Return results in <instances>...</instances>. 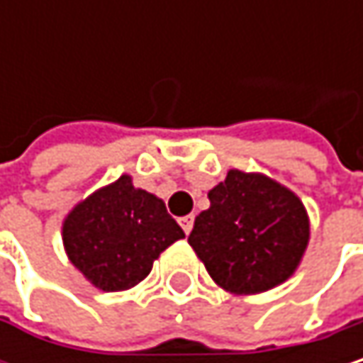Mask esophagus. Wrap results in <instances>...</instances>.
I'll return each mask as SVG.
<instances>
[{
    "instance_id": "esophagus-1",
    "label": "esophagus",
    "mask_w": 363,
    "mask_h": 363,
    "mask_svg": "<svg viewBox=\"0 0 363 363\" xmlns=\"http://www.w3.org/2000/svg\"><path fill=\"white\" fill-rule=\"evenodd\" d=\"M179 223H181L182 231L189 235V233H191V229H193V216H191V214H189V216H182V218H179Z\"/></svg>"
}]
</instances>
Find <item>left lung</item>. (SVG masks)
<instances>
[{
  "label": "left lung",
  "mask_w": 363,
  "mask_h": 363,
  "mask_svg": "<svg viewBox=\"0 0 363 363\" xmlns=\"http://www.w3.org/2000/svg\"><path fill=\"white\" fill-rule=\"evenodd\" d=\"M208 199L189 246L218 288L248 296L294 275L311 238L307 208L294 191L260 172L229 170Z\"/></svg>",
  "instance_id": "left-lung-1"
}]
</instances>
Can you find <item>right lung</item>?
I'll return each instance as SVG.
<instances>
[{"label": "right lung", "instance_id": "add662e5", "mask_svg": "<svg viewBox=\"0 0 363 363\" xmlns=\"http://www.w3.org/2000/svg\"><path fill=\"white\" fill-rule=\"evenodd\" d=\"M184 238L164 199L121 174L71 208L62 246L71 264L99 290L121 292L140 284L168 246Z\"/></svg>", "mask_w": 363, "mask_h": 363}]
</instances>
